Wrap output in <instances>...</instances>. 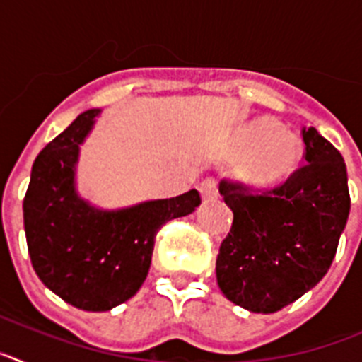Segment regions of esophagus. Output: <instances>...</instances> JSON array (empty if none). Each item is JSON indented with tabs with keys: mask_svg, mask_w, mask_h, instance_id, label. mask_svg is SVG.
I'll return each instance as SVG.
<instances>
[{
	"mask_svg": "<svg viewBox=\"0 0 362 362\" xmlns=\"http://www.w3.org/2000/svg\"><path fill=\"white\" fill-rule=\"evenodd\" d=\"M199 194L203 199H214L217 197L219 190H217V181L214 177H206L201 181L199 185Z\"/></svg>",
	"mask_w": 362,
	"mask_h": 362,
	"instance_id": "esophagus-1",
	"label": "esophagus"
}]
</instances>
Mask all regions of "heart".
<instances>
[{"label": "heart", "mask_w": 362, "mask_h": 362, "mask_svg": "<svg viewBox=\"0 0 362 362\" xmlns=\"http://www.w3.org/2000/svg\"><path fill=\"white\" fill-rule=\"evenodd\" d=\"M245 143L254 146L252 156L241 166V177L257 188L281 183L299 161V141L296 136L277 130L274 121H261L248 132Z\"/></svg>", "instance_id": "1"}]
</instances>
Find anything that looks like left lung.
Returning a JSON list of instances; mask_svg holds the SVG:
<instances>
[{
	"mask_svg": "<svg viewBox=\"0 0 362 362\" xmlns=\"http://www.w3.org/2000/svg\"><path fill=\"white\" fill-rule=\"evenodd\" d=\"M306 165L264 192L223 179L233 223L221 243L216 276L233 305L274 313L305 296L337 252L350 214L346 165L317 130L303 129Z\"/></svg>",
	"mask_w": 362,
	"mask_h": 362,
	"instance_id": "1",
	"label": "left lung"
}]
</instances>
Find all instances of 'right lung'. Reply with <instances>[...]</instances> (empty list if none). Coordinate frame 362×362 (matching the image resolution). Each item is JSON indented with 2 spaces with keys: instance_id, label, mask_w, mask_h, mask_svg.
Returning <instances> with one entry per match:
<instances>
[{
  "instance_id": "add662e5",
  "label": "right lung",
  "mask_w": 362,
  "mask_h": 362,
  "mask_svg": "<svg viewBox=\"0 0 362 362\" xmlns=\"http://www.w3.org/2000/svg\"><path fill=\"white\" fill-rule=\"evenodd\" d=\"M99 112L79 114L41 150L23 199L25 235L37 277L86 312H107L136 296L148 276L159 228L201 204L197 190L121 210H99L81 199L74 181L79 145Z\"/></svg>"
}]
</instances>
